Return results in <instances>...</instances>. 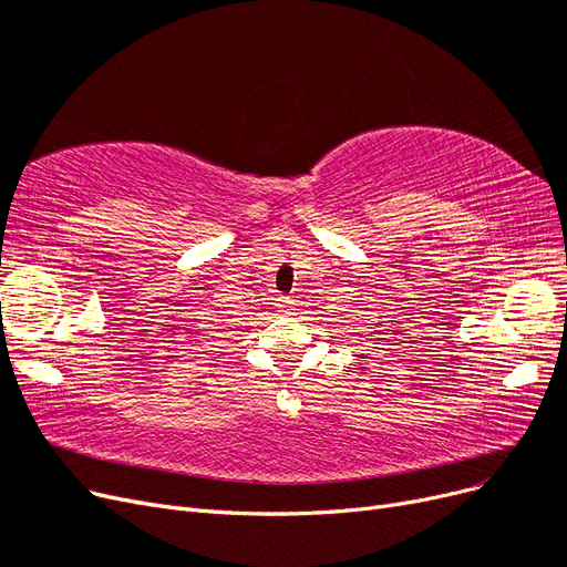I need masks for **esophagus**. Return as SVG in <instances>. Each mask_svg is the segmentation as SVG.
I'll use <instances>...</instances> for the list:
<instances>
[{
    "mask_svg": "<svg viewBox=\"0 0 567 567\" xmlns=\"http://www.w3.org/2000/svg\"><path fill=\"white\" fill-rule=\"evenodd\" d=\"M279 307H281V312H284V315H288L290 310H293V300H290V298H281Z\"/></svg>",
    "mask_w": 567,
    "mask_h": 567,
    "instance_id": "esophagus-1",
    "label": "esophagus"
}]
</instances>
